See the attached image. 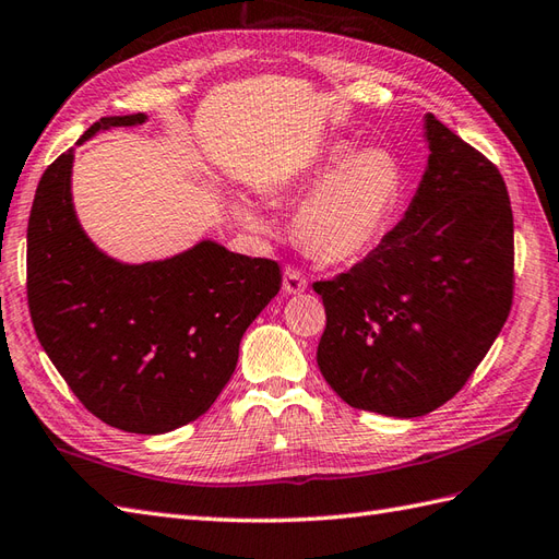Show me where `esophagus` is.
<instances>
[{
	"label": "esophagus",
	"instance_id": "esophagus-1",
	"mask_svg": "<svg viewBox=\"0 0 559 559\" xmlns=\"http://www.w3.org/2000/svg\"><path fill=\"white\" fill-rule=\"evenodd\" d=\"M283 290L288 295H297V293L307 290V278H305L300 269L285 266V271H283Z\"/></svg>",
	"mask_w": 559,
	"mask_h": 559
}]
</instances>
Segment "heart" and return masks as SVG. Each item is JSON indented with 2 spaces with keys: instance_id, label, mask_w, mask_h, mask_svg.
Returning a JSON list of instances; mask_svg holds the SVG:
<instances>
[{
  "instance_id": "obj_1",
  "label": "heart",
  "mask_w": 559,
  "mask_h": 559,
  "mask_svg": "<svg viewBox=\"0 0 559 559\" xmlns=\"http://www.w3.org/2000/svg\"><path fill=\"white\" fill-rule=\"evenodd\" d=\"M349 152L347 145H335L309 174L302 188L342 166L307 194L293 221L297 242L323 264H349L369 254L391 230L405 192V174L395 154L367 150L347 159ZM240 216L250 228H264L250 206H242Z\"/></svg>"
}]
</instances>
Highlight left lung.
I'll return each instance as SVG.
<instances>
[{
  "mask_svg": "<svg viewBox=\"0 0 559 559\" xmlns=\"http://www.w3.org/2000/svg\"><path fill=\"white\" fill-rule=\"evenodd\" d=\"M428 166L405 218L314 290L317 365L349 407L421 417L455 397L514 297L508 186L486 154L426 116Z\"/></svg>",
  "mask_w": 559,
  "mask_h": 559,
  "instance_id": "left-lung-1",
  "label": "left lung"
}]
</instances>
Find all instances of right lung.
<instances>
[{
    "label": "right lung",
    "instance_id": "obj_1",
    "mask_svg": "<svg viewBox=\"0 0 559 559\" xmlns=\"http://www.w3.org/2000/svg\"><path fill=\"white\" fill-rule=\"evenodd\" d=\"M145 114L107 116L99 128ZM73 152L47 166L28 218V309L47 357L97 419L166 433L214 405L238 365L242 333L281 290L274 259L204 240L140 266L104 257L71 204Z\"/></svg>",
    "mask_w": 559,
    "mask_h": 559
}]
</instances>
